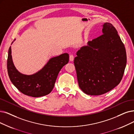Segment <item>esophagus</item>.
<instances>
[{
    "label": "esophagus",
    "instance_id": "esophagus-1",
    "mask_svg": "<svg viewBox=\"0 0 134 134\" xmlns=\"http://www.w3.org/2000/svg\"><path fill=\"white\" fill-rule=\"evenodd\" d=\"M74 57L72 54H70L69 55V60H70L71 62L74 60Z\"/></svg>",
    "mask_w": 134,
    "mask_h": 134
}]
</instances>
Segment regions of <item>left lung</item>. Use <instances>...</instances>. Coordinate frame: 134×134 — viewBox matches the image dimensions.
<instances>
[{
	"label": "left lung",
	"instance_id": "obj_1",
	"mask_svg": "<svg viewBox=\"0 0 134 134\" xmlns=\"http://www.w3.org/2000/svg\"><path fill=\"white\" fill-rule=\"evenodd\" d=\"M102 32L81 47L74 61L79 87L88 95L103 94L114 88L126 66L125 48L115 28L104 23Z\"/></svg>",
	"mask_w": 134,
	"mask_h": 134
}]
</instances>
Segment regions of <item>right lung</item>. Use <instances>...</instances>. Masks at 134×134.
Returning <instances> with one entry per match:
<instances>
[{"label": "right lung", "mask_w": 134, "mask_h": 134, "mask_svg": "<svg viewBox=\"0 0 134 134\" xmlns=\"http://www.w3.org/2000/svg\"><path fill=\"white\" fill-rule=\"evenodd\" d=\"M69 57L68 53H64L52 58L41 70L31 75H26L16 69L12 60L10 46L7 60L9 78L15 86L25 95L33 97L46 96L51 93L54 88L58 75L69 62Z\"/></svg>", "instance_id": "add662e5"}]
</instances>
